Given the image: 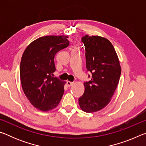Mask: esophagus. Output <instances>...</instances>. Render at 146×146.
I'll use <instances>...</instances> for the list:
<instances>
[{"label": "esophagus", "instance_id": "1", "mask_svg": "<svg viewBox=\"0 0 146 146\" xmlns=\"http://www.w3.org/2000/svg\"><path fill=\"white\" fill-rule=\"evenodd\" d=\"M73 84H74L73 82H70V81H67V82H66V84H67L68 87H70V86L73 85Z\"/></svg>", "mask_w": 146, "mask_h": 146}]
</instances>
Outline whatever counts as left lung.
Instances as JSON below:
<instances>
[{
    "instance_id": "1",
    "label": "left lung",
    "mask_w": 146,
    "mask_h": 146,
    "mask_svg": "<svg viewBox=\"0 0 146 146\" xmlns=\"http://www.w3.org/2000/svg\"><path fill=\"white\" fill-rule=\"evenodd\" d=\"M82 42L85 46L86 68L91 73V79L84 83V93L79 98L78 104L84 111L93 113L110 103L119 82L121 67L114 47L107 38L87 35L82 38Z\"/></svg>"
}]
</instances>
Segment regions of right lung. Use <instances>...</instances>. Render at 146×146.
Returning <instances> with one entry per match:
<instances>
[{"instance_id":"right-lung-1","label":"right lung","mask_w":146,"mask_h":146,"mask_svg":"<svg viewBox=\"0 0 146 146\" xmlns=\"http://www.w3.org/2000/svg\"><path fill=\"white\" fill-rule=\"evenodd\" d=\"M68 36H44L29 44L20 65L22 88L29 102L42 111L52 110L62 98L65 82L51 75L56 53L69 46Z\"/></svg>"}]
</instances>
